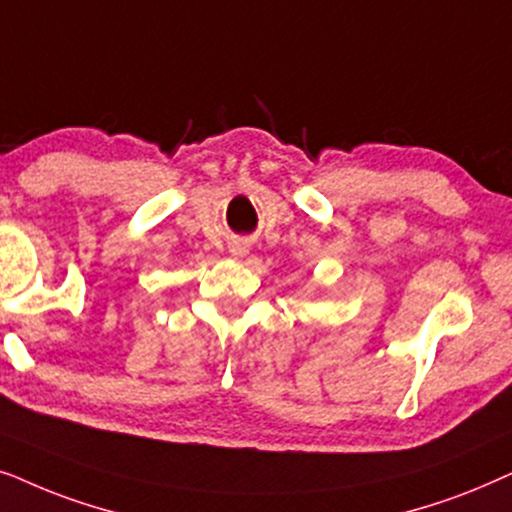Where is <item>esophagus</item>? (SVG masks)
<instances>
[{
    "label": "esophagus",
    "instance_id": "34e87169",
    "mask_svg": "<svg viewBox=\"0 0 512 512\" xmlns=\"http://www.w3.org/2000/svg\"><path fill=\"white\" fill-rule=\"evenodd\" d=\"M234 255H236V257H243V255H245V248H241V245H238V248L234 250Z\"/></svg>",
    "mask_w": 512,
    "mask_h": 512
}]
</instances>
